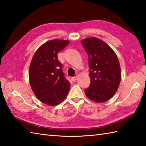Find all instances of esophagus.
I'll return each mask as SVG.
<instances>
[{
    "mask_svg": "<svg viewBox=\"0 0 146 146\" xmlns=\"http://www.w3.org/2000/svg\"><path fill=\"white\" fill-rule=\"evenodd\" d=\"M77 79V77L75 76V77H73V78H71V80H72L73 82H75Z\"/></svg>",
    "mask_w": 146,
    "mask_h": 146,
    "instance_id": "1",
    "label": "esophagus"
}]
</instances>
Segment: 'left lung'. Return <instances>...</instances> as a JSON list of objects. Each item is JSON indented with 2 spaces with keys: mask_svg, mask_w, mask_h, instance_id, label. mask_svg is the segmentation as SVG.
Listing matches in <instances>:
<instances>
[{
  "mask_svg": "<svg viewBox=\"0 0 146 146\" xmlns=\"http://www.w3.org/2000/svg\"><path fill=\"white\" fill-rule=\"evenodd\" d=\"M88 56L91 82L85 90L91 100L103 103L113 97L121 80L120 63L115 52L107 43L97 38L82 40Z\"/></svg>",
  "mask_w": 146,
  "mask_h": 146,
  "instance_id": "1",
  "label": "left lung"
}]
</instances>
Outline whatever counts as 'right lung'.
<instances>
[{
  "instance_id": "add662e5",
  "label": "right lung",
  "mask_w": 146,
  "mask_h": 146,
  "mask_svg": "<svg viewBox=\"0 0 146 146\" xmlns=\"http://www.w3.org/2000/svg\"><path fill=\"white\" fill-rule=\"evenodd\" d=\"M54 39L38 49L31 62L29 79L36 97L42 103L54 106L63 102L69 92L70 83L65 78L58 53L69 43Z\"/></svg>"
}]
</instances>
